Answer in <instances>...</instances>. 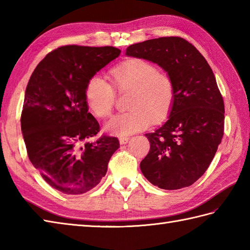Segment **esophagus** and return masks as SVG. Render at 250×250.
Here are the masks:
<instances>
[{
	"instance_id": "34e87169",
	"label": "esophagus",
	"mask_w": 250,
	"mask_h": 250,
	"mask_svg": "<svg viewBox=\"0 0 250 250\" xmlns=\"http://www.w3.org/2000/svg\"><path fill=\"white\" fill-rule=\"evenodd\" d=\"M129 141H130L129 137H120V139H119V143L121 145H125Z\"/></svg>"
}]
</instances>
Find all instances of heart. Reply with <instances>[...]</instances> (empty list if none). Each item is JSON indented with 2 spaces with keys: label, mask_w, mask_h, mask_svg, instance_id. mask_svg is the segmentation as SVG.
Here are the masks:
<instances>
[{
  "label": "heart",
  "mask_w": 250,
  "mask_h": 250,
  "mask_svg": "<svg viewBox=\"0 0 250 250\" xmlns=\"http://www.w3.org/2000/svg\"><path fill=\"white\" fill-rule=\"evenodd\" d=\"M114 83L119 91H131L126 113L115 115L106 122L105 131L116 136H128L146 129L151 119L166 118L175 101V86L167 74L159 72L155 64L134 58L117 65L111 71ZM89 110L105 118L114 107V88L100 75L90 77L84 90Z\"/></svg>",
  "instance_id": "heart-1"
}]
</instances>
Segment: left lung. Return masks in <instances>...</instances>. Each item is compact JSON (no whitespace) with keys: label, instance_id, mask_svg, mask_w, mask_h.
Here are the masks:
<instances>
[{"label":"left lung","instance_id":"obj_1","mask_svg":"<svg viewBox=\"0 0 250 250\" xmlns=\"http://www.w3.org/2000/svg\"><path fill=\"white\" fill-rule=\"evenodd\" d=\"M125 55L156 63L175 86L167 120L145 134L150 150L141 171L161 189L188 187L205 173L224 136L225 105L214 73L200 51L177 36L131 45Z\"/></svg>","mask_w":250,"mask_h":250}]
</instances>
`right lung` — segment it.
Here are the masks:
<instances>
[{
  "label": "right lung",
  "instance_id": "add662e5",
  "mask_svg": "<svg viewBox=\"0 0 250 250\" xmlns=\"http://www.w3.org/2000/svg\"><path fill=\"white\" fill-rule=\"evenodd\" d=\"M120 52L111 46H63L47 55L30 77L21 114L26 151L45 182L62 193L94 188L119 148L116 137L88 142L100 125L88 111L84 90L90 77Z\"/></svg>",
  "mask_w": 250,
  "mask_h": 250
}]
</instances>
